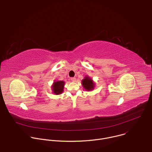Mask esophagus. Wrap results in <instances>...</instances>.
<instances>
[{
	"label": "esophagus",
	"mask_w": 152,
	"mask_h": 152,
	"mask_svg": "<svg viewBox=\"0 0 152 152\" xmlns=\"http://www.w3.org/2000/svg\"><path fill=\"white\" fill-rule=\"evenodd\" d=\"M71 80L73 82H75L76 81V78L75 77H71Z\"/></svg>",
	"instance_id": "34e87169"
}]
</instances>
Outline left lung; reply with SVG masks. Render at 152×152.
I'll return each mask as SVG.
<instances>
[{
    "instance_id": "1",
    "label": "left lung",
    "mask_w": 152,
    "mask_h": 152,
    "mask_svg": "<svg viewBox=\"0 0 152 152\" xmlns=\"http://www.w3.org/2000/svg\"><path fill=\"white\" fill-rule=\"evenodd\" d=\"M82 84L83 88L87 91L92 90L94 86V83H93V80L88 77H85V79L82 80Z\"/></svg>"
}]
</instances>
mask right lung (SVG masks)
I'll return each mask as SVG.
<instances>
[{
	"instance_id": "1",
	"label": "right lung",
	"mask_w": 152,
	"mask_h": 152,
	"mask_svg": "<svg viewBox=\"0 0 152 152\" xmlns=\"http://www.w3.org/2000/svg\"><path fill=\"white\" fill-rule=\"evenodd\" d=\"M64 83L65 82L64 81H56L54 82L52 86V90L55 94H60L63 92Z\"/></svg>"
}]
</instances>
